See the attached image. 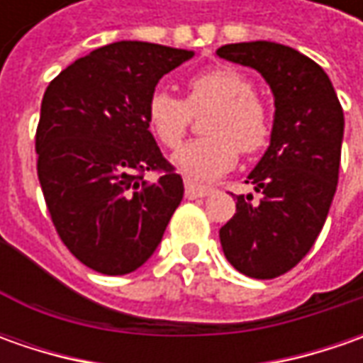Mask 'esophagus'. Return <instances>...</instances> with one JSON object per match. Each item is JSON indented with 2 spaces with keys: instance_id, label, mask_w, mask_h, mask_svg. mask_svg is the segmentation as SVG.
Returning <instances> with one entry per match:
<instances>
[{
  "instance_id": "34e87169",
  "label": "esophagus",
  "mask_w": 363,
  "mask_h": 363,
  "mask_svg": "<svg viewBox=\"0 0 363 363\" xmlns=\"http://www.w3.org/2000/svg\"><path fill=\"white\" fill-rule=\"evenodd\" d=\"M214 194V188L210 186H200V184H194V182H186V198L188 200H196V198H206Z\"/></svg>"
}]
</instances>
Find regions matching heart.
<instances>
[{
    "label": "heart",
    "mask_w": 363,
    "mask_h": 363,
    "mask_svg": "<svg viewBox=\"0 0 363 363\" xmlns=\"http://www.w3.org/2000/svg\"><path fill=\"white\" fill-rule=\"evenodd\" d=\"M188 96L179 101L169 92L155 91L147 103V123L153 135L169 149L179 147L191 115L212 106L203 121L208 137L184 145L174 155V167L189 179H214L228 172L244 153H257L271 139V117L255 96L250 80L230 66L208 68L189 78Z\"/></svg>",
    "instance_id": "b5f03b06"
}]
</instances>
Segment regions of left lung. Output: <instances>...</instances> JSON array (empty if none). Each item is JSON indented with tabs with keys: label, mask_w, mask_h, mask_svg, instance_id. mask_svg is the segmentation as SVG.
<instances>
[{
	"label": "left lung",
	"mask_w": 363,
	"mask_h": 363,
	"mask_svg": "<svg viewBox=\"0 0 363 363\" xmlns=\"http://www.w3.org/2000/svg\"><path fill=\"white\" fill-rule=\"evenodd\" d=\"M220 58L257 70L274 99L271 143L236 196V214L220 228L232 267L274 279L305 257L325 224L340 174L343 111L325 70L297 50L257 40L226 44Z\"/></svg>",
	"instance_id": "1"
}]
</instances>
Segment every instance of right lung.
Returning <instances> with one entry per match:
<instances>
[{"label": "right lung", "instance_id": "add662e5", "mask_svg": "<svg viewBox=\"0 0 363 363\" xmlns=\"http://www.w3.org/2000/svg\"><path fill=\"white\" fill-rule=\"evenodd\" d=\"M191 50L115 42L48 84L35 133L38 179L62 242L89 269L127 274L145 264L184 198L182 175L149 131L147 103ZM161 169L157 182L145 171Z\"/></svg>", "mask_w": 363, "mask_h": 363}]
</instances>
